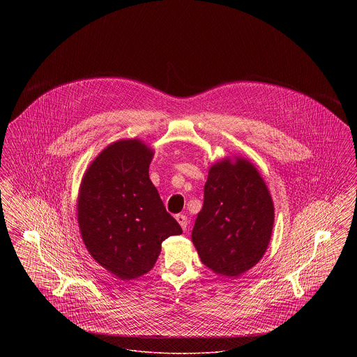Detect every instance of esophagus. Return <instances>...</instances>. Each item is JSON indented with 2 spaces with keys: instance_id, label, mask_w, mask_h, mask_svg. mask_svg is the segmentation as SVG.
Masks as SVG:
<instances>
[{
  "instance_id": "34e87169",
  "label": "esophagus",
  "mask_w": 357,
  "mask_h": 357,
  "mask_svg": "<svg viewBox=\"0 0 357 357\" xmlns=\"http://www.w3.org/2000/svg\"><path fill=\"white\" fill-rule=\"evenodd\" d=\"M175 220L178 221V223L181 225V227L183 229V231H186L187 230V217L186 215H183V214H178L176 217H175Z\"/></svg>"
}]
</instances>
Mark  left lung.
I'll list each match as a JSON object with an SVG mask.
<instances>
[{
    "mask_svg": "<svg viewBox=\"0 0 357 357\" xmlns=\"http://www.w3.org/2000/svg\"><path fill=\"white\" fill-rule=\"evenodd\" d=\"M273 222L272 197L258 170L243 158L234 165L225 159L208 170L191 239L208 269L236 277L265 255Z\"/></svg>",
    "mask_w": 357,
    "mask_h": 357,
    "instance_id": "1",
    "label": "left lung"
}]
</instances>
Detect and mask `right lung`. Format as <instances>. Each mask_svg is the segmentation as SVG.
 I'll return each mask as SVG.
<instances>
[{"label":"right lung","mask_w":357,"mask_h":357,"mask_svg":"<svg viewBox=\"0 0 357 357\" xmlns=\"http://www.w3.org/2000/svg\"><path fill=\"white\" fill-rule=\"evenodd\" d=\"M153 156L139 139L118 140L95 158L80 185L77 220L85 248L124 281L150 272L162 242L182 234L150 181Z\"/></svg>","instance_id":"right-lung-1"}]
</instances>
